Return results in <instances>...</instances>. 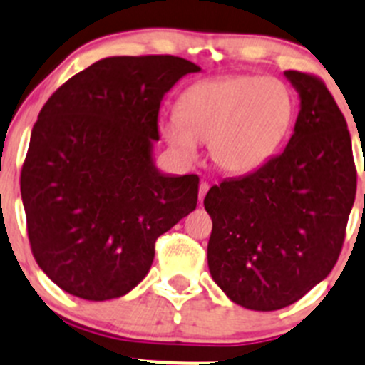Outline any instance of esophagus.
Masks as SVG:
<instances>
[{
    "mask_svg": "<svg viewBox=\"0 0 365 365\" xmlns=\"http://www.w3.org/2000/svg\"><path fill=\"white\" fill-rule=\"evenodd\" d=\"M207 190H210V185L202 180V182L199 185V202H202L204 197H206V193H207Z\"/></svg>",
    "mask_w": 365,
    "mask_h": 365,
    "instance_id": "esophagus-1",
    "label": "esophagus"
}]
</instances>
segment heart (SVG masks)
Listing matches in <instances>:
<instances>
[{
    "label": "heart",
    "instance_id": "obj_1",
    "mask_svg": "<svg viewBox=\"0 0 365 365\" xmlns=\"http://www.w3.org/2000/svg\"><path fill=\"white\" fill-rule=\"evenodd\" d=\"M294 118L289 86L274 76L232 75L193 84L179 110L161 118L159 130L182 161L193 163L199 141H210L211 161L229 173L262 165L283 141Z\"/></svg>",
    "mask_w": 365,
    "mask_h": 365
}]
</instances>
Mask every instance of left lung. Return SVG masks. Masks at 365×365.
<instances>
[{
  "mask_svg": "<svg viewBox=\"0 0 365 365\" xmlns=\"http://www.w3.org/2000/svg\"><path fill=\"white\" fill-rule=\"evenodd\" d=\"M284 76L299 95L284 150L204 199L211 277L232 303L258 312L296 303L331 272L356 193L351 138L333 96L317 76Z\"/></svg>",
  "mask_w": 365,
  "mask_h": 365,
  "instance_id": "obj_1",
  "label": "left lung"
}]
</instances>
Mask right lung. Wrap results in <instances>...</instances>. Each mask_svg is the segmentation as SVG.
Returning <instances> with one entry per match:
<instances>
[{
  "mask_svg": "<svg viewBox=\"0 0 365 365\" xmlns=\"http://www.w3.org/2000/svg\"><path fill=\"white\" fill-rule=\"evenodd\" d=\"M199 71L173 55L107 57L41 109L21 199L34 258L64 292L128 294L150 270L155 240L197 207L199 177L163 173L154 141L163 96Z\"/></svg>",
  "mask_w": 365,
  "mask_h": 365,
  "instance_id": "obj_1",
  "label": "right lung"
}]
</instances>
